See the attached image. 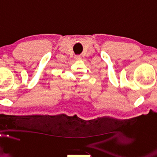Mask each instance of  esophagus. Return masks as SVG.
Instances as JSON below:
<instances>
[{
    "label": "esophagus",
    "instance_id": "1",
    "mask_svg": "<svg viewBox=\"0 0 157 157\" xmlns=\"http://www.w3.org/2000/svg\"><path fill=\"white\" fill-rule=\"evenodd\" d=\"M81 56H75V59H76V60H80L81 59Z\"/></svg>",
    "mask_w": 157,
    "mask_h": 157
}]
</instances>
